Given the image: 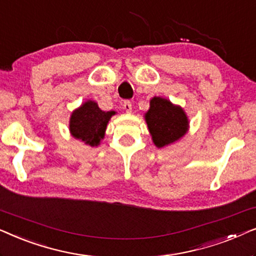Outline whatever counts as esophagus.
I'll return each mask as SVG.
<instances>
[{"mask_svg":"<svg viewBox=\"0 0 256 256\" xmlns=\"http://www.w3.org/2000/svg\"><path fill=\"white\" fill-rule=\"evenodd\" d=\"M124 110L127 112V113H132V104L129 100H126L124 102Z\"/></svg>","mask_w":256,"mask_h":256,"instance_id":"1","label":"esophagus"}]
</instances>
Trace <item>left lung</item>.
<instances>
[{
    "label": "left lung",
    "instance_id": "1",
    "mask_svg": "<svg viewBox=\"0 0 256 256\" xmlns=\"http://www.w3.org/2000/svg\"><path fill=\"white\" fill-rule=\"evenodd\" d=\"M144 118L157 148L178 141L188 130V118L183 108L164 98L154 96L150 100V108Z\"/></svg>",
    "mask_w": 256,
    "mask_h": 256
}]
</instances>
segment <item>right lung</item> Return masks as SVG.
Returning a JSON list of instances; mask_svg holds the SVG:
<instances>
[{
	"instance_id": "add662e5",
	"label": "right lung",
	"mask_w": 256,
	"mask_h": 256,
	"mask_svg": "<svg viewBox=\"0 0 256 256\" xmlns=\"http://www.w3.org/2000/svg\"><path fill=\"white\" fill-rule=\"evenodd\" d=\"M115 115L114 110H101L96 101L87 100L73 112L70 118V132L85 144L96 146L104 138L108 121Z\"/></svg>"
}]
</instances>
